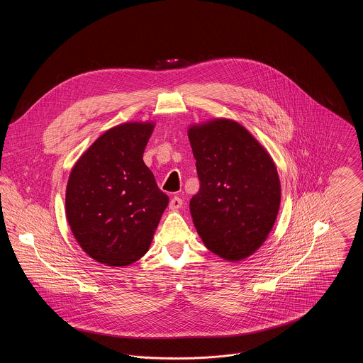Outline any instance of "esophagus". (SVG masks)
I'll list each match as a JSON object with an SVG mask.
<instances>
[{
    "label": "esophagus",
    "mask_w": 363,
    "mask_h": 363,
    "mask_svg": "<svg viewBox=\"0 0 363 363\" xmlns=\"http://www.w3.org/2000/svg\"><path fill=\"white\" fill-rule=\"evenodd\" d=\"M181 207H182V200L178 196H174L173 199L170 200V203H169V208L175 211V209H179Z\"/></svg>",
    "instance_id": "obj_1"
}]
</instances>
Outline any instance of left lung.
Wrapping results in <instances>:
<instances>
[{"label":"left lung","mask_w":363,"mask_h":363,"mask_svg":"<svg viewBox=\"0 0 363 363\" xmlns=\"http://www.w3.org/2000/svg\"><path fill=\"white\" fill-rule=\"evenodd\" d=\"M200 190L190 213L208 249L228 261L255 253L267 240L280 206L272 157L242 125L231 120L190 126Z\"/></svg>","instance_id":"left-lung-1"}]
</instances>
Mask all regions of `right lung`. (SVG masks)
Returning <instances> with one entry per match:
<instances>
[{"label":"right lung","instance_id":"obj_1","mask_svg":"<svg viewBox=\"0 0 363 363\" xmlns=\"http://www.w3.org/2000/svg\"><path fill=\"white\" fill-rule=\"evenodd\" d=\"M154 123L128 122L104 132L70 172L67 218L89 257L129 265L150 249L169 197L143 162Z\"/></svg>","mask_w":363,"mask_h":363}]
</instances>
